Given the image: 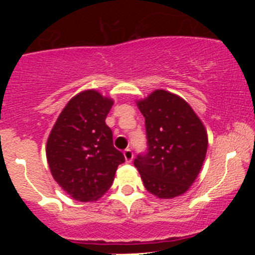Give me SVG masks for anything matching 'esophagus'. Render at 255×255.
<instances>
[{
  "label": "esophagus",
  "mask_w": 255,
  "mask_h": 255,
  "mask_svg": "<svg viewBox=\"0 0 255 255\" xmlns=\"http://www.w3.org/2000/svg\"><path fill=\"white\" fill-rule=\"evenodd\" d=\"M124 156H125V159L126 162L127 163H130L131 159H133V151L130 150V148H126V150L124 151Z\"/></svg>",
  "instance_id": "esophagus-1"
}]
</instances>
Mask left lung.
Wrapping results in <instances>:
<instances>
[{
	"label": "left lung",
	"instance_id": "left-lung-1",
	"mask_svg": "<svg viewBox=\"0 0 255 255\" xmlns=\"http://www.w3.org/2000/svg\"><path fill=\"white\" fill-rule=\"evenodd\" d=\"M136 104L145 118L147 150L137 154L134 165L151 194L178 197L194 182L206 157L203 122L184 99L164 90Z\"/></svg>",
	"mask_w": 255,
	"mask_h": 255
}]
</instances>
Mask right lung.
I'll return each instance as SVG.
<instances>
[{"mask_svg":"<svg viewBox=\"0 0 255 255\" xmlns=\"http://www.w3.org/2000/svg\"><path fill=\"white\" fill-rule=\"evenodd\" d=\"M113 104L98 91L79 93L64 107L48 137L46 158L52 177L78 201L101 198L125 162L105 124Z\"/></svg>","mask_w":255,"mask_h":255,"instance_id":"1","label":"right lung"}]
</instances>
